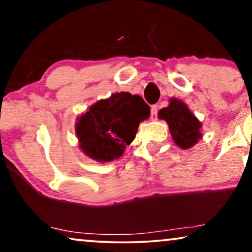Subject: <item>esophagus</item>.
Here are the masks:
<instances>
[{"label":"esophagus","instance_id":"1","mask_svg":"<svg viewBox=\"0 0 252 252\" xmlns=\"http://www.w3.org/2000/svg\"><path fill=\"white\" fill-rule=\"evenodd\" d=\"M158 109H159V106H158V105H154V106H152V108H151V120H152V121L157 120Z\"/></svg>","mask_w":252,"mask_h":252}]
</instances>
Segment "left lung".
Instances as JSON below:
<instances>
[{"instance_id": "obj_1", "label": "left lung", "mask_w": 252, "mask_h": 252, "mask_svg": "<svg viewBox=\"0 0 252 252\" xmlns=\"http://www.w3.org/2000/svg\"><path fill=\"white\" fill-rule=\"evenodd\" d=\"M158 116L168 123L174 142L181 149H190L202 138V124L181 100L169 99V106L160 109Z\"/></svg>"}]
</instances>
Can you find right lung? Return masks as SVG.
<instances>
[{
    "instance_id": "obj_1",
    "label": "right lung",
    "mask_w": 252,
    "mask_h": 252,
    "mask_svg": "<svg viewBox=\"0 0 252 252\" xmlns=\"http://www.w3.org/2000/svg\"><path fill=\"white\" fill-rule=\"evenodd\" d=\"M150 113V106L142 96L129 92L100 100L77 120L80 149L99 162L119 159L135 139L139 123L149 119Z\"/></svg>"
}]
</instances>
